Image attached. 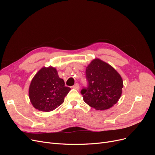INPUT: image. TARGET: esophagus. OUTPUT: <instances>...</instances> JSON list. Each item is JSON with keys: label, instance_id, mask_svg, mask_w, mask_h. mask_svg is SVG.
<instances>
[{"label": "esophagus", "instance_id": "34e87169", "mask_svg": "<svg viewBox=\"0 0 155 155\" xmlns=\"http://www.w3.org/2000/svg\"><path fill=\"white\" fill-rule=\"evenodd\" d=\"M72 88H75V89H76V90H78V89L79 88V84H78V83H76V84H75V85L72 87Z\"/></svg>", "mask_w": 155, "mask_h": 155}]
</instances>
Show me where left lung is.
Returning <instances> with one entry per match:
<instances>
[{"label": "left lung", "mask_w": 155, "mask_h": 155, "mask_svg": "<svg viewBox=\"0 0 155 155\" xmlns=\"http://www.w3.org/2000/svg\"><path fill=\"white\" fill-rule=\"evenodd\" d=\"M87 86L81 91L83 100L96 110L109 109L118 102L123 80L110 64L95 59L86 68Z\"/></svg>", "instance_id": "obj_1"}]
</instances>
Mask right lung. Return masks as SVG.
Instances as JSON below:
<instances>
[{"label":"right lung","mask_w":155,"mask_h":155,"mask_svg":"<svg viewBox=\"0 0 155 155\" xmlns=\"http://www.w3.org/2000/svg\"><path fill=\"white\" fill-rule=\"evenodd\" d=\"M70 88L64 87L57 70L53 67H43L33 78L29 88V97L36 109L50 112L64 102Z\"/></svg>","instance_id":"obj_1"}]
</instances>
